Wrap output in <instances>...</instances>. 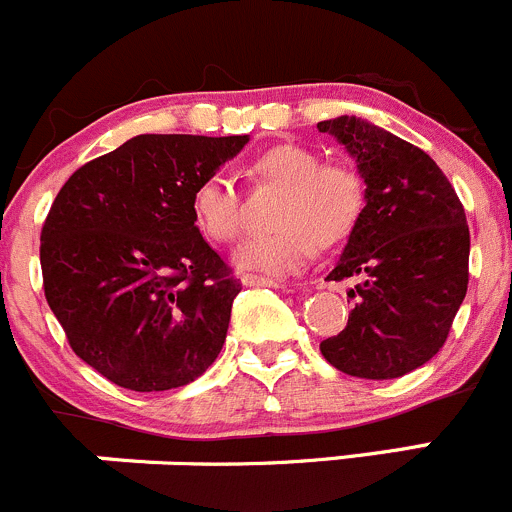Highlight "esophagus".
Wrapping results in <instances>:
<instances>
[{
    "label": "esophagus",
    "instance_id": "1",
    "mask_svg": "<svg viewBox=\"0 0 512 512\" xmlns=\"http://www.w3.org/2000/svg\"><path fill=\"white\" fill-rule=\"evenodd\" d=\"M241 281L246 283V286H271V288H283V281H278V278H268V276H254V273H246Z\"/></svg>",
    "mask_w": 512,
    "mask_h": 512
}]
</instances>
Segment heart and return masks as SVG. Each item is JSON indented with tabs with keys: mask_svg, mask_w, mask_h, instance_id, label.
<instances>
[{
	"mask_svg": "<svg viewBox=\"0 0 512 512\" xmlns=\"http://www.w3.org/2000/svg\"><path fill=\"white\" fill-rule=\"evenodd\" d=\"M256 184L281 186L271 209L273 229L258 231L236 251L241 268L291 273L318 251L348 239L366 206V184L348 161H321L301 144H278L258 154L249 166ZM191 216L201 234L216 244H231L244 231V201L224 171L204 176L191 194Z\"/></svg>",
	"mask_w": 512,
	"mask_h": 512,
	"instance_id": "b5f03b06",
	"label": "heart"
}]
</instances>
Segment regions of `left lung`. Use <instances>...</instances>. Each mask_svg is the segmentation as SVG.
<instances>
[{
  "label": "left lung",
  "instance_id": "1",
  "mask_svg": "<svg viewBox=\"0 0 512 512\" xmlns=\"http://www.w3.org/2000/svg\"><path fill=\"white\" fill-rule=\"evenodd\" d=\"M356 159L366 206L328 273L358 278L346 328L321 341L333 368L401 378L443 348L468 291L470 231L458 194L418 146L356 116L321 121Z\"/></svg>",
  "mask_w": 512,
  "mask_h": 512
}]
</instances>
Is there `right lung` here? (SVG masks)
Masks as SVG:
<instances>
[{"mask_svg":"<svg viewBox=\"0 0 512 512\" xmlns=\"http://www.w3.org/2000/svg\"><path fill=\"white\" fill-rule=\"evenodd\" d=\"M249 136L141 134L69 176L42 229L44 296L72 351L151 393L199 378L226 341L236 281L191 194Z\"/></svg>","mask_w":512,"mask_h":512,"instance_id":"add662e5","label":"right lung"}]
</instances>
